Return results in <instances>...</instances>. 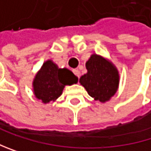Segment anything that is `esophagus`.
Instances as JSON below:
<instances>
[{"label": "esophagus", "instance_id": "obj_1", "mask_svg": "<svg viewBox=\"0 0 151 151\" xmlns=\"http://www.w3.org/2000/svg\"><path fill=\"white\" fill-rule=\"evenodd\" d=\"M73 73H74L77 77H79V76H80V72H79V70H78V69H74V70H73Z\"/></svg>", "mask_w": 151, "mask_h": 151}]
</instances>
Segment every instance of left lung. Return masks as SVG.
<instances>
[{"mask_svg":"<svg viewBox=\"0 0 151 151\" xmlns=\"http://www.w3.org/2000/svg\"><path fill=\"white\" fill-rule=\"evenodd\" d=\"M87 73L82 76L79 83L94 100L105 103L117 92L120 76L116 66L106 58L93 54L86 63Z\"/></svg>","mask_w":151,"mask_h":151,"instance_id":"1","label":"left lung"}]
</instances>
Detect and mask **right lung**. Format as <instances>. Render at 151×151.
<instances>
[{"label":"right lung","instance_id":"obj_1","mask_svg":"<svg viewBox=\"0 0 151 151\" xmlns=\"http://www.w3.org/2000/svg\"><path fill=\"white\" fill-rule=\"evenodd\" d=\"M78 78L68 69L58 68L52 61L47 60L33 80V92L43 104L56 101L65 86L76 84Z\"/></svg>","mask_w":151,"mask_h":151}]
</instances>
